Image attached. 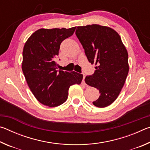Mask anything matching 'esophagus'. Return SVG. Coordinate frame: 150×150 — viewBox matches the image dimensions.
Masks as SVG:
<instances>
[{
	"label": "esophagus",
	"instance_id": "obj_1",
	"mask_svg": "<svg viewBox=\"0 0 150 150\" xmlns=\"http://www.w3.org/2000/svg\"><path fill=\"white\" fill-rule=\"evenodd\" d=\"M83 85H86V83H85V77H86V75H85V74H84V73H83Z\"/></svg>",
	"mask_w": 150,
	"mask_h": 150
}]
</instances>
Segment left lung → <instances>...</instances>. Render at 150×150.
Wrapping results in <instances>:
<instances>
[{
    "mask_svg": "<svg viewBox=\"0 0 150 150\" xmlns=\"http://www.w3.org/2000/svg\"><path fill=\"white\" fill-rule=\"evenodd\" d=\"M75 34L88 62L95 63V73L86 76L85 83L98 89L100 96L93 102L96 107L111 105L120 94L129 71L128 54L115 30L99 24L78 26Z\"/></svg>",
    "mask_w": 150,
    "mask_h": 150,
    "instance_id": "left-lung-1",
    "label": "left lung"
}]
</instances>
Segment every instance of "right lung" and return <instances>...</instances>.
Listing matches in <instances>:
<instances>
[{
  "label": "right lung",
  "instance_id": "obj_1",
  "mask_svg": "<svg viewBox=\"0 0 150 150\" xmlns=\"http://www.w3.org/2000/svg\"><path fill=\"white\" fill-rule=\"evenodd\" d=\"M75 28L39 29L24 44L22 69L25 79L35 98L49 107L64 103L70 86L82 81L81 73L56 70L55 62L61 43L72 35Z\"/></svg>",
  "mask_w": 150,
  "mask_h": 150
}]
</instances>
